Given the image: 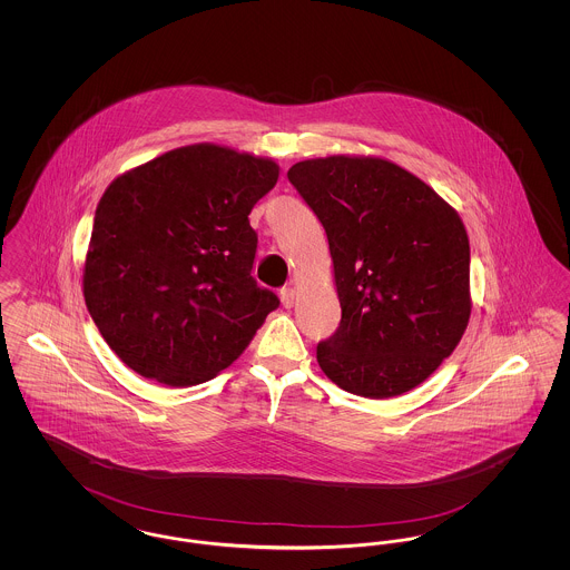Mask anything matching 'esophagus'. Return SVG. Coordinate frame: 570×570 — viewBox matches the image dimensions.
Listing matches in <instances>:
<instances>
[{
	"label": "esophagus",
	"mask_w": 570,
	"mask_h": 570,
	"mask_svg": "<svg viewBox=\"0 0 570 570\" xmlns=\"http://www.w3.org/2000/svg\"><path fill=\"white\" fill-rule=\"evenodd\" d=\"M279 298H282V305H284V307H293V303H295V288L284 286V288L279 291Z\"/></svg>",
	"instance_id": "esophagus-1"
}]
</instances>
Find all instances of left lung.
Listing matches in <instances>:
<instances>
[{
    "label": "left lung",
    "mask_w": 570,
    "mask_h": 570,
    "mask_svg": "<svg viewBox=\"0 0 570 570\" xmlns=\"http://www.w3.org/2000/svg\"><path fill=\"white\" fill-rule=\"evenodd\" d=\"M325 228L342 321L316 346L326 379L372 400L402 395L455 351L470 318V244L458 212L382 158L288 170Z\"/></svg>",
    "instance_id": "1"
}]
</instances>
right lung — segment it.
Here are the masks:
<instances>
[{
    "instance_id": "obj_1",
    "label": "right lung",
    "mask_w": 570,
    "mask_h": 570,
    "mask_svg": "<svg viewBox=\"0 0 570 570\" xmlns=\"http://www.w3.org/2000/svg\"><path fill=\"white\" fill-rule=\"evenodd\" d=\"M279 166L209 142L173 149L102 194L82 273L110 351L145 379L191 386L226 370L279 305L252 277V207Z\"/></svg>"
}]
</instances>
